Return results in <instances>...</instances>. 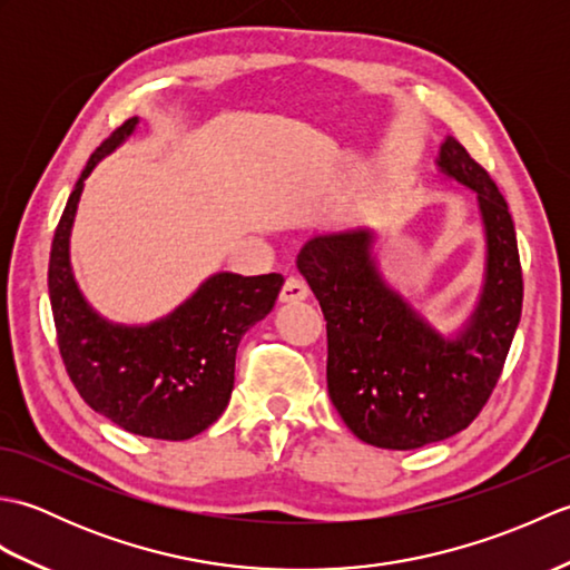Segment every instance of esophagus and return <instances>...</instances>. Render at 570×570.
Segmentation results:
<instances>
[{
  "label": "esophagus",
  "instance_id": "obj_1",
  "mask_svg": "<svg viewBox=\"0 0 570 570\" xmlns=\"http://www.w3.org/2000/svg\"><path fill=\"white\" fill-rule=\"evenodd\" d=\"M306 298H308V286L301 282V278L288 276L282 286V294H278V301H282V304H298V301H306Z\"/></svg>",
  "mask_w": 570,
  "mask_h": 570
}]
</instances>
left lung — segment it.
Segmentation results:
<instances>
[{
  "instance_id": "1",
  "label": "left lung",
  "mask_w": 570,
  "mask_h": 570,
  "mask_svg": "<svg viewBox=\"0 0 570 570\" xmlns=\"http://www.w3.org/2000/svg\"><path fill=\"white\" fill-rule=\"evenodd\" d=\"M441 174L470 188L485 227V284L455 335H443L384 282L367 227L316 235L298 272L328 331V394L360 441L411 451L468 429L498 384L522 318V264L510 208L490 174L445 137Z\"/></svg>"
}]
</instances>
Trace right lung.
<instances>
[{
  "label": "right lung",
  "instance_id": "add662e5",
  "mask_svg": "<svg viewBox=\"0 0 570 570\" xmlns=\"http://www.w3.org/2000/svg\"><path fill=\"white\" fill-rule=\"evenodd\" d=\"M127 119L80 174L56 227L48 262L58 350L85 404L129 433L186 441L223 414L235 386L237 345L274 308L282 274H213L186 304L147 325L105 321L80 294L70 266V229L85 178L131 131Z\"/></svg>",
  "mask_w": 570,
  "mask_h": 570
}]
</instances>
